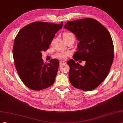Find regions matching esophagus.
I'll return each mask as SVG.
<instances>
[{
  "instance_id": "esophagus-1",
  "label": "esophagus",
  "mask_w": 123,
  "mask_h": 123,
  "mask_svg": "<svg viewBox=\"0 0 123 123\" xmlns=\"http://www.w3.org/2000/svg\"><path fill=\"white\" fill-rule=\"evenodd\" d=\"M66 63V62L65 61H63V60H61L60 61V65H62L63 64H64Z\"/></svg>"
}]
</instances>
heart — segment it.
<instances>
[{
	"label": "heart",
	"mask_w": 123,
	"mask_h": 123,
	"mask_svg": "<svg viewBox=\"0 0 123 123\" xmlns=\"http://www.w3.org/2000/svg\"><path fill=\"white\" fill-rule=\"evenodd\" d=\"M71 36L74 37V35L72 33L65 32V33H64L63 37H71ZM69 54H70L69 52H68V51H62V52H58V53L56 54V56H57V57H58L60 59H65L66 57H67L68 55H69Z\"/></svg>",
	"instance_id": "heart-1"
}]
</instances>
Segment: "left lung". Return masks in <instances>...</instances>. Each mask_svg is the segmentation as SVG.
<instances>
[{"instance_id":"left-lung-1","label":"left lung","mask_w":123,"mask_h":123,"mask_svg":"<svg viewBox=\"0 0 123 123\" xmlns=\"http://www.w3.org/2000/svg\"><path fill=\"white\" fill-rule=\"evenodd\" d=\"M64 28L71 31L79 41L74 59L67 62L70 82L76 88L92 91L106 78L113 62L111 35L102 24L91 18L69 21ZM79 59L85 61V65L76 64L75 61Z\"/></svg>"}]
</instances>
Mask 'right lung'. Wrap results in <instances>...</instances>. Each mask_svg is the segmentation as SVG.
<instances>
[{
  "instance_id": "1",
  "label": "right lung",
  "mask_w": 123,
  "mask_h": 123,
  "mask_svg": "<svg viewBox=\"0 0 123 123\" xmlns=\"http://www.w3.org/2000/svg\"><path fill=\"white\" fill-rule=\"evenodd\" d=\"M62 26L63 22H36L23 27L16 36L13 49L14 61L20 79L29 89L41 90L54 84L59 61L52 59L44 63L42 51L48 49Z\"/></svg>"
}]
</instances>
